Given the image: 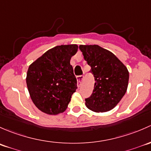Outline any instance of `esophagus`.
Instances as JSON below:
<instances>
[{
	"label": "esophagus",
	"instance_id": "34e87169",
	"mask_svg": "<svg viewBox=\"0 0 151 151\" xmlns=\"http://www.w3.org/2000/svg\"><path fill=\"white\" fill-rule=\"evenodd\" d=\"M76 78H77L78 83H80L82 81V80H83V76H78L77 77H76Z\"/></svg>",
	"mask_w": 151,
	"mask_h": 151
}]
</instances>
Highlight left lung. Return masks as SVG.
<instances>
[{"label":"left lung","instance_id":"1","mask_svg":"<svg viewBox=\"0 0 151 151\" xmlns=\"http://www.w3.org/2000/svg\"><path fill=\"white\" fill-rule=\"evenodd\" d=\"M79 49L95 81L92 94L85 99L86 107L96 113L109 111L127 91L128 70L113 53L98 45H81Z\"/></svg>","mask_w":151,"mask_h":151}]
</instances>
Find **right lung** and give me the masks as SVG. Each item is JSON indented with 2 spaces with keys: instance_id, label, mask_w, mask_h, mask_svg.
I'll return each instance as SVG.
<instances>
[{
  "instance_id": "1",
  "label": "right lung",
  "mask_w": 151,
  "mask_h": 151,
  "mask_svg": "<svg viewBox=\"0 0 151 151\" xmlns=\"http://www.w3.org/2000/svg\"><path fill=\"white\" fill-rule=\"evenodd\" d=\"M78 48L76 44L55 46L29 66L26 83L31 99L46 114L63 113L77 88L70 62Z\"/></svg>"
}]
</instances>
